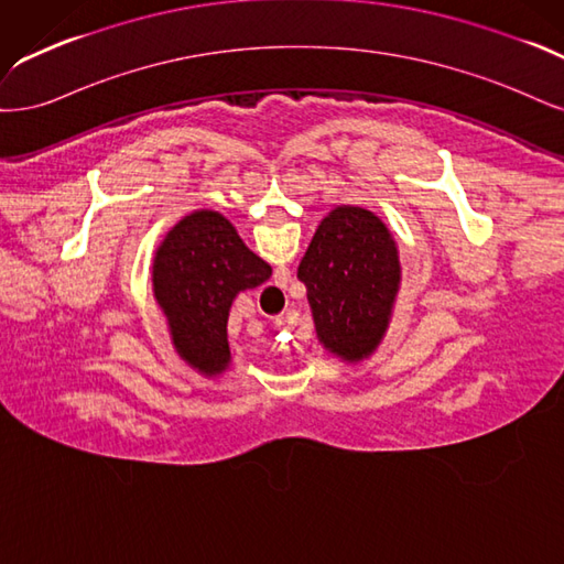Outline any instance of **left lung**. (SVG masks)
<instances>
[{
	"instance_id": "8db88e82",
	"label": "left lung",
	"mask_w": 564,
	"mask_h": 564,
	"mask_svg": "<svg viewBox=\"0 0 564 564\" xmlns=\"http://www.w3.org/2000/svg\"><path fill=\"white\" fill-rule=\"evenodd\" d=\"M321 347L347 366L384 339L401 290V258L389 227L368 208L337 206L323 217L297 267Z\"/></svg>"
}]
</instances>
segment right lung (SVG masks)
<instances>
[{"instance_id":"right-lung-1","label":"right lung","mask_w":564,"mask_h":564,"mask_svg":"<svg viewBox=\"0 0 564 564\" xmlns=\"http://www.w3.org/2000/svg\"><path fill=\"white\" fill-rule=\"evenodd\" d=\"M271 267L217 210H194L163 236L152 262V290L166 316L175 354L208 379L229 370V308L241 290L262 285Z\"/></svg>"}]
</instances>
